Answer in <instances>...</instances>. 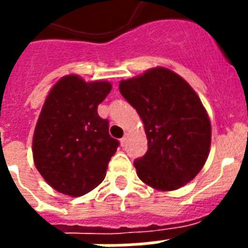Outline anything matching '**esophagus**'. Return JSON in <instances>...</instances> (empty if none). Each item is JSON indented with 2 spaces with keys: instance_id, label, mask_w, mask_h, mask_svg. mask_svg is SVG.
<instances>
[{
  "instance_id": "34e87169",
  "label": "esophagus",
  "mask_w": 248,
  "mask_h": 248,
  "mask_svg": "<svg viewBox=\"0 0 248 248\" xmlns=\"http://www.w3.org/2000/svg\"><path fill=\"white\" fill-rule=\"evenodd\" d=\"M127 139H128V134H127V132H126L124 138L121 139V144H122V145H124V144L127 143Z\"/></svg>"
}]
</instances>
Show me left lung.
<instances>
[{"label":"left lung","instance_id":"left-lung-1","mask_svg":"<svg viewBox=\"0 0 248 248\" xmlns=\"http://www.w3.org/2000/svg\"><path fill=\"white\" fill-rule=\"evenodd\" d=\"M120 91L136 109L147 134V153L134 162L140 180L163 192L192 181L211 145V122L196 91L162 67L121 81Z\"/></svg>","mask_w":248,"mask_h":248}]
</instances>
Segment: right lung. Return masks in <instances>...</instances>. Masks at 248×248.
<instances>
[{"instance_id":"obj_1","label":"right lung","mask_w":248,"mask_h":248,"mask_svg":"<svg viewBox=\"0 0 248 248\" xmlns=\"http://www.w3.org/2000/svg\"><path fill=\"white\" fill-rule=\"evenodd\" d=\"M107 81L86 82L79 76L60 78L48 93L33 135L38 172L58 192L83 196L104 180L120 145L109 135L108 121L97 105L108 96Z\"/></svg>"}]
</instances>
